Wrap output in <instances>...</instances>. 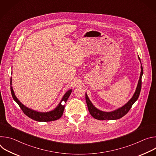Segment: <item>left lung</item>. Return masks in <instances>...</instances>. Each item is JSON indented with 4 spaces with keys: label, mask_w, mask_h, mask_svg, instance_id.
<instances>
[{
    "label": "left lung",
    "mask_w": 156,
    "mask_h": 156,
    "mask_svg": "<svg viewBox=\"0 0 156 156\" xmlns=\"http://www.w3.org/2000/svg\"><path fill=\"white\" fill-rule=\"evenodd\" d=\"M138 58L141 62V60L140 57L138 56ZM141 72L140 74V80L138 81V83L136 89L135 93L133 94L131 99L123 106L122 107L115 110L112 112H104V111L100 110L98 109L96 107H95L93 104L90 101V99L88 98L87 94L86 93V101L87 105V108L89 110V112H90V114L96 119L99 120H117L122 117H123L124 115H125L128 111L131 108L133 104H134L137 99H138V97L140 94V91L141 90V78L143 74V66H141Z\"/></svg>",
    "instance_id": "8db88e82"
}]
</instances>
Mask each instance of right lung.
Here are the masks:
<instances>
[{
	"mask_svg": "<svg viewBox=\"0 0 156 156\" xmlns=\"http://www.w3.org/2000/svg\"><path fill=\"white\" fill-rule=\"evenodd\" d=\"M10 84L12 85V78H10ZM10 90H11V93H12L13 99L18 104L21 109L23 110L24 114L30 119L37 122H51V121H54L59 119L63 115L64 108H65V105H62L61 103L62 101L65 102L67 101L72 91V90H70L64 94L60 102L58 104V105L57 106V107L55 109L48 112H39L27 107L22 104L16 97L14 93V91L13 90L12 86H10Z\"/></svg>",
	"mask_w": 156,
	"mask_h": 156,
	"instance_id": "obj_1",
	"label": "right lung"
}]
</instances>
